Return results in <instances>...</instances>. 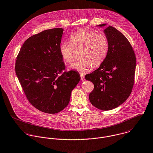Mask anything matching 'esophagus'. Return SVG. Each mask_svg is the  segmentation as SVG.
I'll list each match as a JSON object with an SVG mask.
<instances>
[{
    "instance_id": "34e87169",
    "label": "esophagus",
    "mask_w": 153,
    "mask_h": 153,
    "mask_svg": "<svg viewBox=\"0 0 153 153\" xmlns=\"http://www.w3.org/2000/svg\"><path fill=\"white\" fill-rule=\"evenodd\" d=\"M80 76H81V80L82 81H85V78H84V74H82V73H80Z\"/></svg>"
}]
</instances>
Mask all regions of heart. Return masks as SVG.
Instances as JSON below:
<instances>
[{
    "label": "heart",
    "mask_w": 153,
    "mask_h": 153,
    "mask_svg": "<svg viewBox=\"0 0 153 153\" xmlns=\"http://www.w3.org/2000/svg\"><path fill=\"white\" fill-rule=\"evenodd\" d=\"M70 43L62 42L59 44V53L67 63L74 59L75 50L80 49L81 57L72 68L84 72L93 65L101 64L105 59L108 51V40L104 33H96L89 29H82L72 33L69 37Z\"/></svg>",
    "instance_id": "1"
}]
</instances>
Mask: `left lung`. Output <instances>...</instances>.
<instances>
[{
    "label": "left lung",
    "mask_w": 153,
    "mask_h": 153,
    "mask_svg": "<svg viewBox=\"0 0 153 153\" xmlns=\"http://www.w3.org/2000/svg\"><path fill=\"white\" fill-rule=\"evenodd\" d=\"M104 32L108 40L107 55L100 67L85 78L94 85L89 95L91 103L98 109L108 111L122 104L131 94L136 58L130 42L121 32L111 26Z\"/></svg>",
    "instance_id": "8db88e82"
}]
</instances>
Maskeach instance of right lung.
Segmentation results:
<instances>
[{
  "label": "right lung",
  "instance_id": "right-lung-1",
  "mask_svg": "<svg viewBox=\"0 0 153 153\" xmlns=\"http://www.w3.org/2000/svg\"><path fill=\"white\" fill-rule=\"evenodd\" d=\"M63 31L59 27L48 29L29 38L15 64L16 75L27 100L48 114L65 108L81 79L75 71L63 72L65 65L59 49Z\"/></svg>",
  "mask_w": 153,
  "mask_h": 153
}]
</instances>
